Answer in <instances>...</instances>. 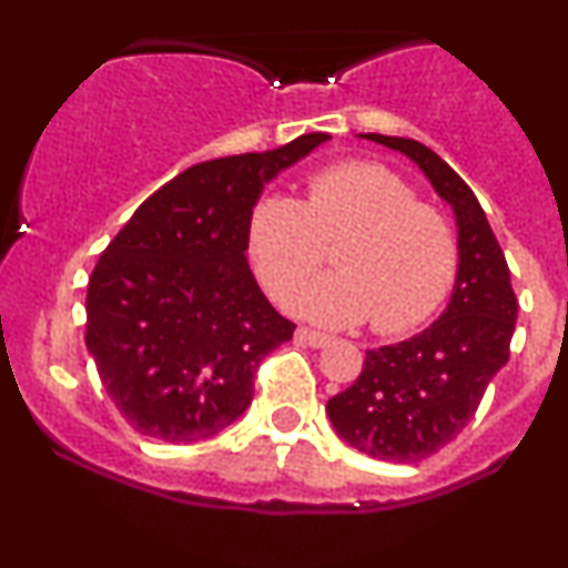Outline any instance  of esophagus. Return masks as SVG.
<instances>
[{
	"mask_svg": "<svg viewBox=\"0 0 568 568\" xmlns=\"http://www.w3.org/2000/svg\"><path fill=\"white\" fill-rule=\"evenodd\" d=\"M296 338L302 344H306V347H315V349L328 347V344H331V336L328 334H321V331H312V328H298L296 331Z\"/></svg>",
	"mask_w": 568,
	"mask_h": 568,
	"instance_id": "esophagus-1",
	"label": "esophagus"
}]
</instances>
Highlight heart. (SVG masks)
Wrapping results in <instances>:
<instances>
[{
    "mask_svg": "<svg viewBox=\"0 0 568 568\" xmlns=\"http://www.w3.org/2000/svg\"><path fill=\"white\" fill-rule=\"evenodd\" d=\"M331 243L338 272L317 280L298 310L336 328L371 321L374 334H406L446 302L459 270L452 221L379 162L325 165L304 200L272 194L247 219L253 272L280 306H293Z\"/></svg>",
    "mask_w": 568,
    "mask_h": 568,
    "instance_id": "b5f03b06",
    "label": "heart"
}]
</instances>
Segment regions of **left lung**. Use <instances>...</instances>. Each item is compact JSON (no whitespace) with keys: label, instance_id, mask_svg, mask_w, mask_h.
<instances>
[{"label":"left lung","instance_id":"left-lung-1","mask_svg":"<svg viewBox=\"0 0 568 568\" xmlns=\"http://www.w3.org/2000/svg\"><path fill=\"white\" fill-rule=\"evenodd\" d=\"M366 139L414 160L459 226V272L443 315L406 342L368 349L355 384L325 406L352 448L410 465L448 446L475 416L488 382L510 361L518 302L484 207L454 168L414 139Z\"/></svg>","mask_w":568,"mask_h":568}]
</instances>
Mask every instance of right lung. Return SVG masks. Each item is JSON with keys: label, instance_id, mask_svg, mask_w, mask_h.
<instances>
[{"label": "right lung", "instance_id": "add662e5", "mask_svg": "<svg viewBox=\"0 0 568 568\" xmlns=\"http://www.w3.org/2000/svg\"><path fill=\"white\" fill-rule=\"evenodd\" d=\"M328 133L186 168L139 205L88 283L84 344L128 425L194 443L251 406L253 376L293 336L247 266V219L266 181Z\"/></svg>", "mask_w": 568, "mask_h": 568}]
</instances>
